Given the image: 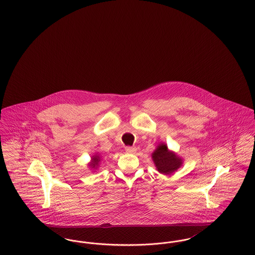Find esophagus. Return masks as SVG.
<instances>
[{
	"label": "esophagus",
	"instance_id": "34e87169",
	"mask_svg": "<svg viewBox=\"0 0 255 255\" xmlns=\"http://www.w3.org/2000/svg\"><path fill=\"white\" fill-rule=\"evenodd\" d=\"M125 151L127 153H133V152L136 151V148L133 147V146H127V147H125Z\"/></svg>",
	"mask_w": 255,
	"mask_h": 255
}]
</instances>
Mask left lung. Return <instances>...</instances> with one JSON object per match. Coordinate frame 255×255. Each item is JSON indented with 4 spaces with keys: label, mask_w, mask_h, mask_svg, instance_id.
Here are the masks:
<instances>
[{
    "label": "left lung",
    "mask_w": 255,
    "mask_h": 255,
    "mask_svg": "<svg viewBox=\"0 0 255 255\" xmlns=\"http://www.w3.org/2000/svg\"><path fill=\"white\" fill-rule=\"evenodd\" d=\"M152 158L158 172L165 175L173 173L182 164V159L172 152H169L165 144H159L152 154Z\"/></svg>",
    "instance_id": "obj_1"
}]
</instances>
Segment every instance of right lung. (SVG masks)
<instances>
[{
	"label": "right lung",
	"mask_w": 255,
	"mask_h": 255,
	"mask_svg": "<svg viewBox=\"0 0 255 255\" xmlns=\"http://www.w3.org/2000/svg\"><path fill=\"white\" fill-rule=\"evenodd\" d=\"M99 157L98 156H96V157H94L93 158V161L91 162V166L92 167H96V166H97V164H98V162H99Z\"/></svg>",
	"instance_id": "add662e5"
}]
</instances>
